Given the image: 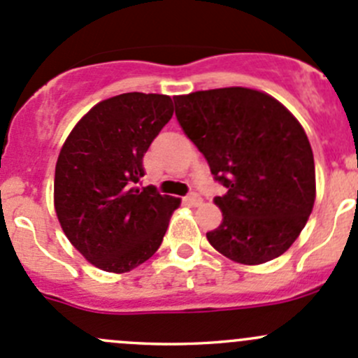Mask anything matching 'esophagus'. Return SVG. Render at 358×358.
<instances>
[{
    "mask_svg": "<svg viewBox=\"0 0 358 358\" xmlns=\"http://www.w3.org/2000/svg\"><path fill=\"white\" fill-rule=\"evenodd\" d=\"M187 201H189L192 206H199L202 202V197L197 192H190L189 196H187Z\"/></svg>",
    "mask_w": 358,
    "mask_h": 358,
    "instance_id": "34e87169",
    "label": "esophagus"
}]
</instances>
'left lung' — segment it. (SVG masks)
<instances>
[{"instance_id":"1","label":"left lung","mask_w":358,"mask_h":358,"mask_svg":"<svg viewBox=\"0 0 358 358\" xmlns=\"http://www.w3.org/2000/svg\"><path fill=\"white\" fill-rule=\"evenodd\" d=\"M180 126L227 189L223 222L206 234L227 258L259 265L286 252L315 202L306 133L286 107L256 90L218 88L175 96Z\"/></svg>"}]
</instances>
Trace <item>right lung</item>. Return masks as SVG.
I'll return each instance as SVG.
<instances>
[{"mask_svg": "<svg viewBox=\"0 0 358 358\" xmlns=\"http://www.w3.org/2000/svg\"><path fill=\"white\" fill-rule=\"evenodd\" d=\"M173 115L169 96L122 93L96 103L67 136L55 211L71 244L100 270L124 273L157 251L180 199L142 187L143 156Z\"/></svg>", "mask_w": 358, "mask_h": 358, "instance_id": "right-lung-1", "label": "right lung"}]
</instances>
